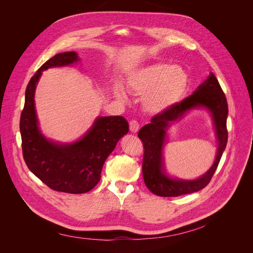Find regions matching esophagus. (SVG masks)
I'll return each mask as SVG.
<instances>
[{
	"label": "esophagus",
	"instance_id": "34e87169",
	"mask_svg": "<svg viewBox=\"0 0 253 253\" xmlns=\"http://www.w3.org/2000/svg\"><path fill=\"white\" fill-rule=\"evenodd\" d=\"M129 128L132 133H136L139 129V124L137 121H135V120H132V121H130L129 123Z\"/></svg>",
	"mask_w": 253,
	"mask_h": 253
}]
</instances>
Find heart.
Segmentation results:
<instances>
[{"label": "heart", "mask_w": 253, "mask_h": 253, "mask_svg": "<svg viewBox=\"0 0 253 253\" xmlns=\"http://www.w3.org/2000/svg\"><path fill=\"white\" fill-rule=\"evenodd\" d=\"M126 87L142 96V108L148 114L162 115L183 98L189 87V75L179 65L154 62L132 71L126 79ZM116 93L119 98L127 99L122 87H118Z\"/></svg>", "instance_id": "obj_1"}]
</instances>
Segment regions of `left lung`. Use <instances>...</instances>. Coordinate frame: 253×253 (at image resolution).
I'll list each match as a JSON object with an SVG mask.
<instances>
[{
  "instance_id": "left-lung-1",
  "label": "left lung",
  "mask_w": 253,
  "mask_h": 253,
  "mask_svg": "<svg viewBox=\"0 0 253 253\" xmlns=\"http://www.w3.org/2000/svg\"><path fill=\"white\" fill-rule=\"evenodd\" d=\"M196 108L206 109L212 118L218 141L216 160L210 170L199 179L188 181L172 178L167 174L163 159L167 131L172 123ZM228 113L227 98L217 79L213 73H210L205 82L199 86L191 96L177 103L167 113L155 116L150 124L141 127L138 137L144 147L142 175L145 185L153 194L161 197H178L198 192L206 187L213 176L227 147Z\"/></svg>"
}]
</instances>
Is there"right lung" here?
Wrapping results in <instances>:
<instances>
[{"label": "right lung", "instance_id": "add662e5", "mask_svg": "<svg viewBox=\"0 0 253 253\" xmlns=\"http://www.w3.org/2000/svg\"><path fill=\"white\" fill-rule=\"evenodd\" d=\"M80 60L75 51L58 53L40 68L26 87L20 117V134L24 161L33 173L52 190L83 194L100 180L106 158L129 125L121 116L97 117L86 133L74 142L48 139L39 127L35 92L42 73L51 68L72 65Z\"/></svg>", "mask_w": 253, "mask_h": 253}]
</instances>
